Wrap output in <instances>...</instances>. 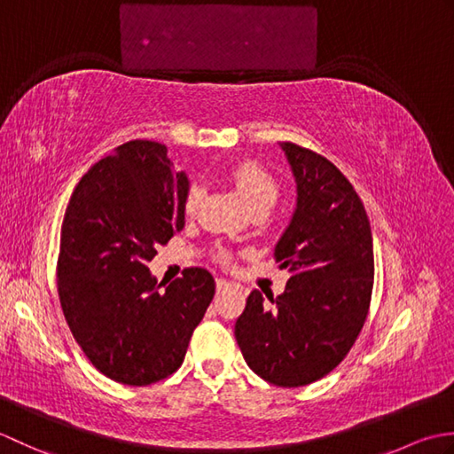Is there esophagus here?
Here are the masks:
<instances>
[{"label": "esophagus", "instance_id": "obj_1", "mask_svg": "<svg viewBox=\"0 0 454 454\" xmlns=\"http://www.w3.org/2000/svg\"><path fill=\"white\" fill-rule=\"evenodd\" d=\"M230 286H232V285H230L226 278H216V291H218V294L220 293H226Z\"/></svg>", "mask_w": 454, "mask_h": 454}]
</instances>
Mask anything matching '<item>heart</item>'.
<instances>
[{"label": "heart", "mask_w": 454, "mask_h": 454, "mask_svg": "<svg viewBox=\"0 0 454 454\" xmlns=\"http://www.w3.org/2000/svg\"><path fill=\"white\" fill-rule=\"evenodd\" d=\"M230 179H232L238 195L242 197L249 210L271 208L278 199V185L275 177L255 161L239 163V166H236L232 173H230ZM200 197V187H191L185 199L187 215H192V212L197 210ZM222 262H226V255H222Z\"/></svg>", "instance_id": "obj_1"}]
</instances>
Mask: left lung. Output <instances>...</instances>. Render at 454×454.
I'll return each mask as SVG.
<instances>
[{"label":"left lung","instance_id":"obj_1","mask_svg":"<svg viewBox=\"0 0 454 454\" xmlns=\"http://www.w3.org/2000/svg\"><path fill=\"white\" fill-rule=\"evenodd\" d=\"M296 208L275 259L285 293L252 291L234 335L249 369L283 388L306 387L349 353L366 320L374 257L369 216L353 185L320 153L283 142Z\"/></svg>","mask_w":454,"mask_h":454}]
</instances>
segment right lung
I'll return each instance as SVG.
<instances>
[{
	"label": "right lung",
	"mask_w": 454,
	"mask_h": 454,
	"mask_svg": "<svg viewBox=\"0 0 454 454\" xmlns=\"http://www.w3.org/2000/svg\"><path fill=\"white\" fill-rule=\"evenodd\" d=\"M187 192L163 144L130 140L95 163L67 202L58 294L75 341L114 382L146 387L176 372L215 296L207 269H185L166 291L148 269L156 246L185 226Z\"/></svg>",
	"instance_id": "1"
}]
</instances>
